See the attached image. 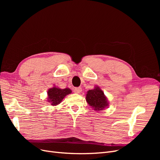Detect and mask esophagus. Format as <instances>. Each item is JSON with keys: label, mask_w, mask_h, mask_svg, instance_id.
<instances>
[{"label": "esophagus", "mask_w": 160, "mask_h": 160, "mask_svg": "<svg viewBox=\"0 0 160 160\" xmlns=\"http://www.w3.org/2000/svg\"><path fill=\"white\" fill-rule=\"evenodd\" d=\"M82 91V89L81 88H76L74 89V92L75 93H80Z\"/></svg>", "instance_id": "obj_1"}]
</instances>
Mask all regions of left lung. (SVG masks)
<instances>
[{"label":"left lung","mask_w":160,"mask_h":160,"mask_svg":"<svg viewBox=\"0 0 160 160\" xmlns=\"http://www.w3.org/2000/svg\"><path fill=\"white\" fill-rule=\"evenodd\" d=\"M86 101L95 111H101L109 106L107 98L99 87L96 86L93 89L89 90L86 95Z\"/></svg>","instance_id":"1"}]
</instances>
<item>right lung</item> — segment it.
Wrapping results in <instances>:
<instances>
[{
	"label": "right lung",
	"mask_w": 160,
	"mask_h": 160,
	"mask_svg": "<svg viewBox=\"0 0 160 160\" xmlns=\"http://www.w3.org/2000/svg\"><path fill=\"white\" fill-rule=\"evenodd\" d=\"M71 92L69 88L60 89L54 86L47 91V101L52 105H57L61 102L66 95L71 93Z\"/></svg>",
	"instance_id": "right-lung-1"
}]
</instances>
